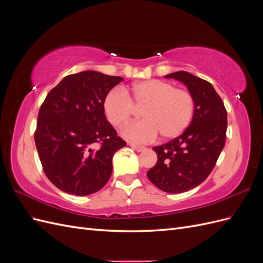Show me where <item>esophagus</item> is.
Returning a JSON list of instances; mask_svg holds the SVG:
<instances>
[{
	"label": "esophagus",
	"instance_id": "34e87169",
	"mask_svg": "<svg viewBox=\"0 0 263 263\" xmlns=\"http://www.w3.org/2000/svg\"><path fill=\"white\" fill-rule=\"evenodd\" d=\"M130 147L134 149V150H136V151H138V153H140V151H144V150H146V147H144V146H137V145H130Z\"/></svg>",
	"mask_w": 263,
	"mask_h": 263
}]
</instances>
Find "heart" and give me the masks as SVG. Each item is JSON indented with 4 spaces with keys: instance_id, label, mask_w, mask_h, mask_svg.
Masks as SVG:
<instances>
[{
    "instance_id": "obj_1",
    "label": "heart",
    "mask_w": 263,
    "mask_h": 263,
    "mask_svg": "<svg viewBox=\"0 0 263 263\" xmlns=\"http://www.w3.org/2000/svg\"><path fill=\"white\" fill-rule=\"evenodd\" d=\"M104 112L116 128H124L130 122L135 107H142V121L129 125L124 137L136 144L157 138L173 139L184 132L192 122L195 110L193 95L172 83L151 79L134 83L126 91L114 87L104 99Z\"/></svg>"
}]
</instances>
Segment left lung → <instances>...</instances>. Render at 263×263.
Listing matches in <instances>:
<instances>
[{
    "mask_svg": "<svg viewBox=\"0 0 263 263\" xmlns=\"http://www.w3.org/2000/svg\"><path fill=\"white\" fill-rule=\"evenodd\" d=\"M184 83L195 101L190 126L179 137L154 147L158 161L148 179L168 193H182L204 182L225 146L227 110L213 85L185 71L165 76Z\"/></svg>",
    "mask_w": 263,
    "mask_h": 263,
    "instance_id": "1",
    "label": "left lung"
}]
</instances>
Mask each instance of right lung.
Here are the masks:
<instances>
[{
	"label": "right lung",
	"instance_id": "right-lung-1",
	"mask_svg": "<svg viewBox=\"0 0 263 263\" xmlns=\"http://www.w3.org/2000/svg\"><path fill=\"white\" fill-rule=\"evenodd\" d=\"M121 77L83 71L65 77L39 109L35 144L46 177L69 194L90 195L104 186L112 159L126 142L104 113L106 94Z\"/></svg>",
	"mask_w": 263,
	"mask_h": 263
}]
</instances>
